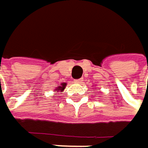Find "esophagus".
Returning <instances> with one entry per match:
<instances>
[{
    "label": "esophagus",
    "instance_id": "esophagus-1",
    "mask_svg": "<svg viewBox=\"0 0 148 148\" xmlns=\"http://www.w3.org/2000/svg\"><path fill=\"white\" fill-rule=\"evenodd\" d=\"M74 82L75 83H78V84H81V83H83V79L81 78V79H75Z\"/></svg>",
    "mask_w": 148,
    "mask_h": 148
}]
</instances>
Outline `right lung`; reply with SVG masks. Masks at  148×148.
Returning a JSON list of instances; mask_svg holds the SVG:
<instances>
[{
    "label": "right lung",
    "mask_w": 148,
    "mask_h": 148,
    "mask_svg": "<svg viewBox=\"0 0 148 148\" xmlns=\"http://www.w3.org/2000/svg\"><path fill=\"white\" fill-rule=\"evenodd\" d=\"M67 84L66 83H61L60 85H58V86L55 88V91L57 92H62L64 90V89L66 88Z\"/></svg>",
    "instance_id": "1"
}]
</instances>
